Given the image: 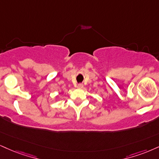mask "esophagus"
I'll return each instance as SVG.
<instances>
[{
    "mask_svg": "<svg viewBox=\"0 0 159 159\" xmlns=\"http://www.w3.org/2000/svg\"><path fill=\"white\" fill-rule=\"evenodd\" d=\"M83 84H78V86H77V88L78 89H82V88H83Z\"/></svg>",
    "mask_w": 159,
    "mask_h": 159,
    "instance_id": "esophagus-1",
    "label": "esophagus"
}]
</instances>
